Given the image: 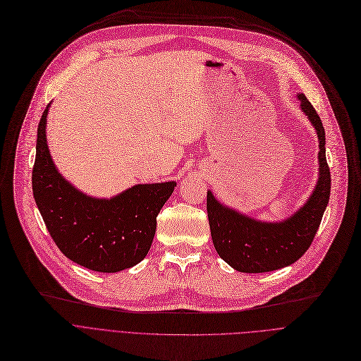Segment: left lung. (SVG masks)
<instances>
[{
  "mask_svg": "<svg viewBox=\"0 0 361 361\" xmlns=\"http://www.w3.org/2000/svg\"><path fill=\"white\" fill-rule=\"evenodd\" d=\"M301 110L319 138V180L310 198L289 219L279 223L247 217L220 204L207 191V214L217 254L238 271L264 273L295 263L312 245L331 195V170L326 161L322 120L304 94Z\"/></svg>",
  "mask_w": 361,
  "mask_h": 361,
  "instance_id": "left-lung-1",
  "label": "left lung"
}]
</instances>
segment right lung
<instances>
[{
  "label": "right lung",
  "instance_id": "right-lung-1",
  "mask_svg": "<svg viewBox=\"0 0 361 361\" xmlns=\"http://www.w3.org/2000/svg\"><path fill=\"white\" fill-rule=\"evenodd\" d=\"M48 107L38 125L32 191L51 238L67 259L90 270L116 273L138 264L176 182L135 185L110 200L85 195L59 173L49 156Z\"/></svg>",
  "mask_w": 361,
  "mask_h": 361
}]
</instances>
